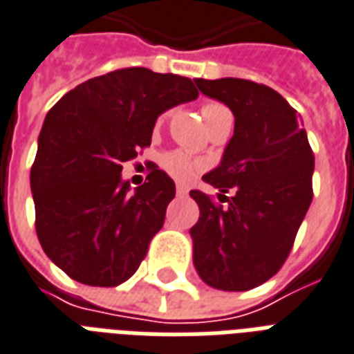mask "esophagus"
Here are the masks:
<instances>
[{"instance_id":"esophagus-1","label":"esophagus","mask_w":354,"mask_h":354,"mask_svg":"<svg viewBox=\"0 0 354 354\" xmlns=\"http://www.w3.org/2000/svg\"><path fill=\"white\" fill-rule=\"evenodd\" d=\"M176 195L178 196H187V189L183 187V185H178V187H176Z\"/></svg>"}]
</instances>
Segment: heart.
Masks as SVG:
<instances>
[{"mask_svg":"<svg viewBox=\"0 0 354 354\" xmlns=\"http://www.w3.org/2000/svg\"><path fill=\"white\" fill-rule=\"evenodd\" d=\"M201 111L207 129L212 128L217 120L230 115V111L226 109L225 105L219 104V102H206V104L202 105ZM167 117H169V111L163 113V115L159 117V124L163 122ZM161 165H163V169L167 171V174H171V176L174 178V180H178V182H187V180L196 176V174L204 169V163H202L201 159L193 158V156H189V153L182 152V150H174V152H169L167 156H163Z\"/></svg>","mask_w":354,"mask_h":354,"instance_id":"obj_1","label":"heart"}]
</instances>
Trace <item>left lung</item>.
I'll use <instances>...</instances> for the list:
<instances>
[{
	"label": "left lung",
	"mask_w": 354,
	"mask_h": 354,
	"mask_svg": "<svg viewBox=\"0 0 354 354\" xmlns=\"http://www.w3.org/2000/svg\"><path fill=\"white\" fill-rule=\"evenodd\" d=\"M195 83L228 105L236 124L221 165L202 178L219 189V202L198 189L189 193L201 207L191 228L193 261L212 288L252 290L290 256L314 196V152L301 115L271 87L237 77Z\"/></svg>",
	"instance_id": "8db88e82"
}]
</instances>
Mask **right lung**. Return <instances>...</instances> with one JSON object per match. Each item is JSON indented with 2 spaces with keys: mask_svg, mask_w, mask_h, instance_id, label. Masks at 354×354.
<instances>
[{
  "mask_svg": "<svg viewBox=\"0 0 354 354\" xmlns=\"http://www.w3.org/2000/svg\"><path fill=\"white\" fill-rule=\"evenodd\" d=\"M196 96L189 77L131 66L81 83L46 115L31 167L35 228L70 279L109 288L139 269L176 187L150 163L131 189L122 163L150 147L161 113Z\"/></svg>",
  "mask_w": 354,
  "mask_h": 354,
  "instance_id": "obj_1",
  "label": "right lung"
}]
</instances>
